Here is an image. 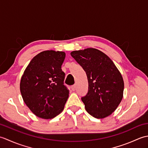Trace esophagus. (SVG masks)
<instances>
[{"label": "esophagus", "mask_w": 148, "mask_h": 148, "mask_svg": "<svg viewBox=\"0 0 148 148\" xmlns=\"http://www.w3.org/2000/svg\"><path fill=\"white\" fill-rule=\"evenodd\" d=\"M76 84H74V85H72V86H71V90H72V91H75V90H76Z\"/></svg>", "instance_id": "esophagus-1"}]
</instances>
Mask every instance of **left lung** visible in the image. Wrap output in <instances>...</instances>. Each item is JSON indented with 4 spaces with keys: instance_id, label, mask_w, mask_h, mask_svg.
Segmentation results:
<instances>
[{
    "instance_id": "obj_1",
    "label": "left lung",
    "mask_w": 148,
    "mask_h": 148,
    "mask_svg": "<svg viewBox=\"0 0 148 148\" xmlns=\"http://www.w3.org/2000/svg\"><path fill=\"white\" fill-rule=\"evenodd\" d=\"M71 56L86 72L88 90L81 97L86 111L96 118L111 114L121 102L124 82L114 62L95 48L74 51Z\"/></svg>"
}]
</instances>
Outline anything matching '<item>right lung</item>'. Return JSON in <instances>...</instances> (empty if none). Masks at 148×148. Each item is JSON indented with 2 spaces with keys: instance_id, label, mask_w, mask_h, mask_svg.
I'll list each match as a JSON object with an SVG mask.
<instances>
[{
  "instance_id": "add662e5",
  "label": "right lung",
  "mask_w": 148,
  "mask_h": 148,
  "mask_svg": "<svg viewBox=\"0 0 148 148\" xmlns=\"http://www.w3.org/2000/svg\"><path fill=\"white\" fill-rule=\"evenodd\" d=\"M65 58L63 51L40 52L30 61L21 77L22 98L39 118H53L64 108L69 93L61 69Z\"/></svg>"
}]
</instances>
